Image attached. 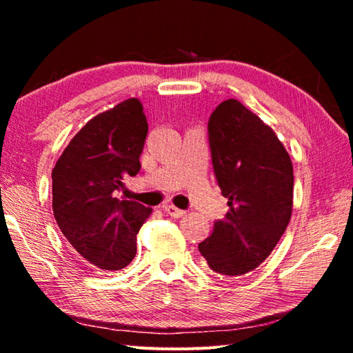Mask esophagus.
I'll return each mask as SVG.
<instances>
[{"label":"esophagus","mask_w":353,"mask_h":353,"mask_svg":"<svg viewBox=\"0 0 353 353\" xmlns=\"http://www.w3.org/2000/svg\"><path fill=\"white\" fill-rule=\"evenodd\" d=\"M165 212L170 214V216H172V218H182V216H185V210H181V208H177L176 205H166L165 207Z\"/></svg>","instance_id":"1"}]
</instances>
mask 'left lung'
Wrapping results in <instances>:
<instances>
[{
    "label": "left lung",
    "instance_id": "1",
    "mask_svg": "<svg viewBox=\"0 0 353 353\" xmlns=\"http://www.w3.org/2000/svg\"><path fill=\"white\" fill-rule=\"evenodd\" d=\"M208 140L229 212L199 252L216 274L244 276L270 256L290 223L292 163L276 132L236 99L214 109Z\"/></svg>",
    "mask_w": 353,
    "mask_h": 353
}]
</instances>
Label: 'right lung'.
I'll return each mask as SVG.
<instances>
[{"instance_id":"1","label":"right lung","mask_w":353,"mask_h":353,"mask_svg":"<svg viewBox=\"0 0 353 353\" xmlns=\"http://www.w3.org/2000/svg\"><path fill=\"white\" fill-rule=\"evenodd\" d=\"M148 121L140 99L129 98L93 117L52 170V212L77 254L104 271L126 268L137 234L151 214L140 202L119 199L124 177L140 171Z\"/></svg>"}]
</instances>
